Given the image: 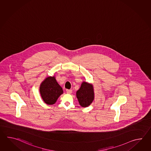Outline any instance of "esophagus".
Listing matches in <instances>:
<instances>
[{
  "label": "esophagus",
  "mask_w": 151,
  "mask_h": 151,
  "mask_svg": "<svg viewBox=\"0 0 151 151\" xmlns=\"http://www.w3.org/2000/svg\"><path fill=\"white\" fill-rule=\"evenodd\" d=\"M66 92L68 94H71L72 93V90H66Z\"/></svg>",
  "instance_id": "1"
}]
</instances>
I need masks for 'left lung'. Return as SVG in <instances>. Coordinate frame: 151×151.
I'll return each instance as SVG.
<instances>
[{
  "mask_svg": "<svg viewBox=\"0 0 151 151\" xmlns=\"http://www.w3.org/2000/svg\"><path fill=\"white\" fill-rule=\"evenodd\" d=\"M77 97L80 105L83 107L89 106L94 99V91L92 85L83 82L77 91Z\"/></svg>",
  "mask_w": 151,
  "mask_h": 151,
  "instance_id": "obj_1",
  "label": "left lung"
}]
</instances>
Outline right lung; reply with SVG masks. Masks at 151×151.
I'll return each instance as SVG.
<instances>
[{
  "label": "right lung",
  "mask_w": 151,
  "mask_h": 151,
  "mask_svg": "<svg viewBox=\"0 0 151 151\" xmlns=\"http://www.w3.org/2000/svg\"><path fill=\"white\" fill-rule=\"evenodd\" d=\"M40 93L42 99L46 104L53 105L63 93V91L55 77H48L41 83Z\"/></svg>",
  "instance_id": "right-lung-1"
}]
</instances>
